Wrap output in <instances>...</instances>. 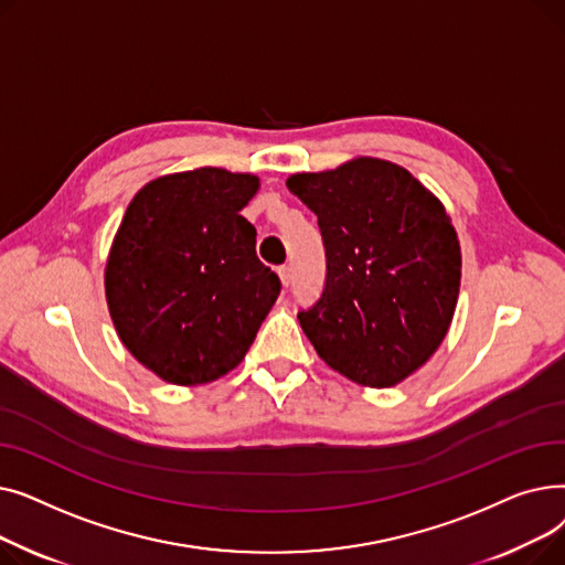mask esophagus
<instances>
[{
    "instance_id": "34e87169",
    "label": "esophagus",
    "mask_w": 565,
    "mask_h": 565,
    "mask_svg": "<svg viewBox=\"0 0 565 565\" xmlns=\"http://www.w3.org/2000/svg\"><path fill=\"white\" fill-rule=\"evenodd\" d=\"M277 275H279L281 286H284V288H288V284H290V267H288V265H281L279 270H277Z\"/></svg>"
}]
</instances>
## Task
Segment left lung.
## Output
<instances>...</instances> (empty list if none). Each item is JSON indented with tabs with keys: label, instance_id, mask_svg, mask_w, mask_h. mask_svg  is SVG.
Masks as SVG:
<instances>
[{
	"label": "left lung",
	"instance_id": "8db88e82",
	"mask_svg": "<svg viewBox=\"0 0 565 565\" xmlns=\"http://www.w3.org/2000/svg\"><path fill=\"white\" fill-rule=\"evenodd\" d=\"M316 213L328 254L322 298L300 324L330 369L387 390L419 371L447 337L462 256L444 203L405 167L360 156L288 175Z\"/></svg>",
	"mask_w": 565,
	"mask_h": 565
}]
</instances>
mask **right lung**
<instances>
[{
  "label": "right lung",
  "mask_w": 565,
  "mask_h": 565,
  "mask_svg": "<svg viewBox=\"0 0 565 565\" xmlns=\"http://www.w3.org/2000/svg\"><path fill=\"white\" fill-rule=\"evenodd\" d=\"M254 173L199 167L148 181L128 203L105 263L118 339L164 382L196 387L245 360L279 295L241 215Z\"/></svg>",
  "instance_id": "obj_1"
}]
</instances>
